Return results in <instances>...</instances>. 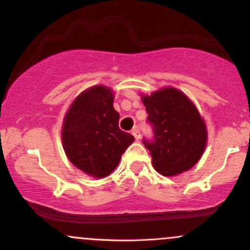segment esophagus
Masks as SVG:
<instances>
[{
	"mask_svg": "<svg viewBox=\"0 0 250 250\" xmlns=\"http://www.w3.org/2000/svg\"><path fill=\"white\" fill-rule=\"evenodd\" d=\"M131 133H133V135H134V137L136 140H139L140 137H141V131H140V129L139 128H135L133 131H131Z\"/></svg>",
	"mask_w": 250,
	"mask_h": 250,
	"instance_id": "1",
	"label": "esophagus"
}]
</instances>
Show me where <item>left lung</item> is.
Returning a JSON list of instances; mask_svg holds the SVG:
<instances>
[{"label":"left lung","instance_id":"obj_1","mask_svg":"<svg viewBox=\"0 0 250 250\" xmlns=\"http://www.w3.org/2000/svg\"><path fill=\"white\" fill-rule=\"evenodd\" d=\"M153 137L142 142L153 165L165 176L183 173L196 165L207 143V130L199 111L180 90L166 88L142 96Z\"/></svg>","mask_w":250,"mask_h":250}]
</instances>
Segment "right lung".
<instances>
[{
    "label": "right lung",
    "mask_w": 250,
    "mask_h": 250,
    "mask_svg": "<svg viewBox=\"0 0 250 250\" xmlns=\"http://www.w3.org/2000/svg\"><path fill=\"white\" fill-rule=\"evenodd\" d=\"M111 90L96 85L83 91L64 119L62 142L75 167L94 177H105L119 165L121 155L134 141L119 127Z\"/></svg>",
    "instance_id": "1"
}]
</instances>
